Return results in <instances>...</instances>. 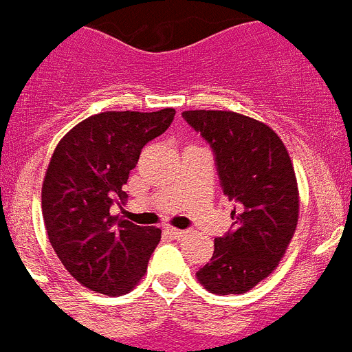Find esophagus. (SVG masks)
I'll return each instance as SVG.
<instances>
[{"mask_svg": "<svg viewBox=\"0 0 352 352\" xmlns=\"http://www.w3.org/2000/svg\"><path fill=\"white\" fill-rule=\"evenodd\" d=\"M164 232H166L170 238H173V240H182V238L188 234V231H182V229H173V227H166V229H164Z\"/></svg>", "mask_w": 352, "mask_h": 352, "instance_id": "34e87169", "label": "esophagus"}]
</instances>
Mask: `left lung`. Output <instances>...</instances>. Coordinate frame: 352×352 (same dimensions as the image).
I'll return each mask as SVG.
<instances>
[{
    "label": "left lung",
    "instance_id": "8db88e82",
    "mask_svg": "<svg viewBox=\"0 0 352 352\" xmlns=\"http://www.w3.org/2000/svg\"><path fill=\"white\" fill-rule=\"evenodd\" d=\"M182 118L214 155L221 191L234 202L231 229L197 277L211 294H245L276 270L297 227L299 191L290 155L265 123L231 111Z\"/></svg>",
    "mask_w": 352,
    "mask_h": 352
}]
</instances>
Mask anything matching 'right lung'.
Wrapping results in <instances>:
<instances>
[{
	"mask_svg": "<svg viewBox=\"0 0 352 352\" xmlns=\"http://www.w3.org/2000/svg\"><path fill=\"white\" fill-rule=\"evenodd\" d=\"M175 118L100 112L71 129L53 152L43 184V217L53 250L80 285L105 295L131 292L146 272L161 229L112 217L141 150Z\"/></svg>",
	"mask_w": 352,
	"mask_h": 352,
	"instance_id": "obj_1",
	"label": "right lung"
}]
</instances>
